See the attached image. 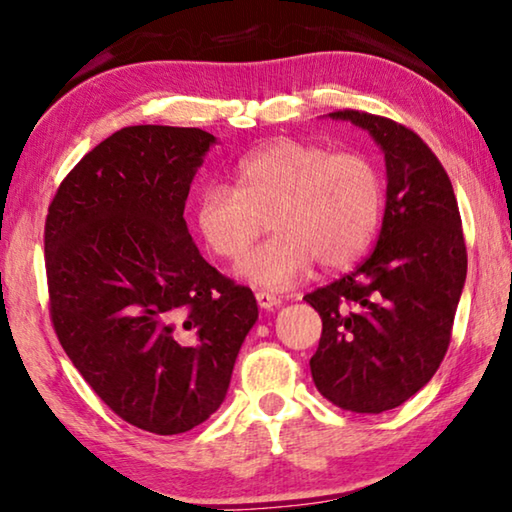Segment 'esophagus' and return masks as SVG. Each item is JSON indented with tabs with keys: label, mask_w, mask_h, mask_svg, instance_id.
I'll return each instance as SVG.
<instances>
[{
	"label": "esophagus",
	"mask_w": 512,
	"mask_h": 512,
	"mask_svg": "<svg viewBox=\"0 0 512 512\" xmlns=\"http://www.w3.org/2000/svg\"><path fill=\"white\" fill-rule=\"evenodd\" d=\"M255 298H257V305L262 307V310H273V307H280V303H282L278 296L269 294V291H257Z\"/></svg>",
	"instance_id": "esophagus-1"
}]
</instances>
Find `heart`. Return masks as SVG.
<instances>
[{
    "mask_svg": "<svg viewBox=\"0 0 512 512\" xmlns=\"http://www.w3.org/2000/svg\"><path fill=\"white\" fill-rule=\"evenodd\" d=\"M383 209V175L369 157L278 139L239 161L237 186L202 184L196 225L216 257L239 262L269 218L275 234L246 257L241 275L285 289L312 262L326 271L358 262L376 239Z\"/></svg>",
    "mask_w": 512,
    "mask_h": 512,
    "instance_id": "heart-1",
    "label": "heart"
}]
</instances>
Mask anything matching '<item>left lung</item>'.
I'll use <instances>...</instances> for the list:
<instances>
[{"mask_svg":"<svg viewBox=\"0 0 512 512\" xmlns=\"http://www.w3.org/2000/svg\"><path fill=\"white\" fill-rule=\"evenodd\" d=\"M330 116L364 127L383 148L387 205L371 255L305 296L323 323L310 369L337 408L378 415L399 408L440 369L467 248L449 175L419 134L367 111Z\"/></svg>","mask_w":512,"mask_h":512,"instance_id":"8db88e82","label":"left lung"}]
</instances>
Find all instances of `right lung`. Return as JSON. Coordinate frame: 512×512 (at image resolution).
<instances>
[{
    "mask_svg": "<svg viewBox=\"0 0 512 512\" xmlns=\"http://www.w3.org/2000/svg\"><path fill=\"white\" fill-rule=\"evenodd\" d=\"M212 143L198 127H123L47 207L56 337L93 392L154 435L218 410L257 321L253 291L207 264L186 230L184 202Z\"/></svg>",
    "mask_w": 512,
    "mask_h": 512,
    "instance_id": "add662e5",
    "label": "right lung"
}]
</instances>
